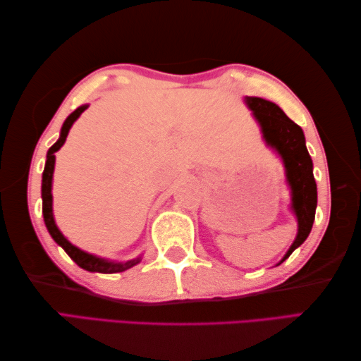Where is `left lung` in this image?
Listing matches in <instances>:
<instances>
[{
	"mask_svg": "<svg viewBox=\"0 0 361 361\" xmlns=\"http://www.w3.org/2000/svg\"><path fill=\"white\" fill-rule=\"evenodd\" d=\"M260 124L265 142L279 153L286 167L287 183L291 189V209L298 219V235L291 243L283 262L299 245L307 239L317 209V183L313 163L305 147L302 128L295 124L278 105L262 97H245Z\"/></svg>",
	"mask_w": 361,
	"mask_h": 361,
	"instance_id": "obj_1",
	"label": "left lung"
}]
</instances>
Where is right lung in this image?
<instances>
[{"label":"right lung","mask_w":361,"mask_h":361,"mask_svg":"<svg viewBox=\"0 0 361 361\" xmlns=\"http://www.w3.org/2000/svg\"><path fill=\"white\" fill-rule=\"evenodd\" d=\"M88 109V105H82L78 110H74L70 116L66 118L62 126V132H60L59 141L52 145V147L48 150V155H46V164H44V171H43V180H42V198H43V219H44V225L48 228V231L51 237L56 240L60 247H62L66 255L70 256L75 264H78L80 268L87 271H97V273H121L126 271L128 268H132L140 262V257L127 260V262H111V260H106L102 257H97L93 255H88V252L82 251L80 248L74 247V245L66 239V237L60 233V229L57 228L56 221H54L52 216V173H54V164H56V153L66 141L68 132H70L71 126L75 122L80 114Z\"/></svg>","instance_id":"1"}]
</instances>
